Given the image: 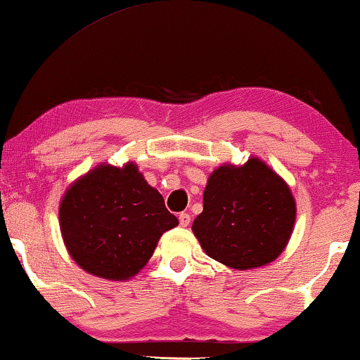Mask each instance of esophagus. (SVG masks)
Wrapping results in <instances>:
<instances>
[{
	"instance_id": "34e87169",
	"label": "esophagus",
	"mask_w": 360,
	"mask_h": 360,
	"mask_svg": "<svg viewBox=\"0 0 360 360\" xmlns=\"http://www.w3.org/2000/svg\"><path fill=\"white\" fill-rule=\"evenodd\" d=\"M179 221H180V226H184V228H186V226L190 224L191 218H190L188 213H180L179 214Z\"/></svg>"
}]
</instances>
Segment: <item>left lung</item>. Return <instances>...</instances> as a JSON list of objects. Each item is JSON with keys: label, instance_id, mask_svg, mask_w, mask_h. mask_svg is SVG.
I'll list each match as a JSON object with an SVG mask.
<instances>
[{"label": "left lung", "instance_id": "obj_1", "mask_svg": "<svg viewBox=\"0 0 360 360\" xmlns=\"http://www.w3.org/2000/svg\"><path fill=\"white\" fill-rule=\"evenodd\" d=\"M297 203L277 172L250 157L243 165L223 164L211 172L203 211L191 226L211 259L236 270L274 262L292 238Z\"/></svg>", "mask_w": 360, "mask_h": 360}]
</instances>
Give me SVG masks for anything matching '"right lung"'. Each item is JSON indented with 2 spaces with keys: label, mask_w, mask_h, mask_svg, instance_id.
I'll list each match as a JSON object with an SVG mask.
<instances>
[{
  "label": "right lung",
  "mask_w": 360,
  "mask_h": 360,
  "mask_svg": "<svg viewBox=\"0 0 360 360\" xmlns=\"http://www.w3.org/2000/svg\"><path fill=\"white\" fill-rule=\"evenodd\" d=\"M58 221L77 265L112 282L139 274L160 236L179 224L134 162L100 164L77 179L62 196Z\"/></svg>",
  "instance_id": "right-lung-1"
}]
</instances>
